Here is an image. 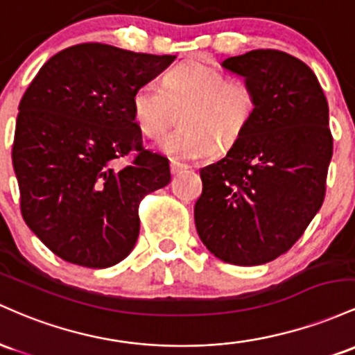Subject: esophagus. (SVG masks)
Instances as JSON below:
<instances>
[{
    "instance_id": "esophagus-1",
    "label": "esophagus",
    "mask_w": 355,
    "mask_h": 355,
    "mask_svg": "<svg viewBox=\"0 0 355 355\" xmlns=\"http://www.w3.org/2000/svg\"><path fill=\"white\" fill-rule=\"evenodd\" d=\"M184 169H188V166L182 164V162H178V161H171V173L173 174L182 173Z\"/></svg>"
}]
</instances>
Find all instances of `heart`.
Here are the masks:
<instances>
[{
    "label": "heart",
    "mask_w": 355,
    "mask_h": 355,
    "mask_svg": "<svg viewBox=\"0 0 355 355\" xmlns=\"http://www.w3.org/2000/svg\"><path fill=\"white\" fill-rule=\"evenodd\" d=\"M181 111L182 127L156 141L174 159L196 161L236 144L257 112V95L248 82L228 78L202 62L174 67L162 78L147 80L132 94L134 121L150 137L162 134Z\"/></svg>",
    "instance_id": "b5f03b06"
}]
</instances>
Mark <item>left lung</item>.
I'll list each match as a JSON object with an SVG mask.
<instances>
[{
	"instance_id": "left-lung-1",
	"label": "left lung",
	"mask_w": 355,
	"mask_h": 355,
	"mask_svg": "<svg viewBox=\"0 0 355 355\" xmlns=\"http://www.w3.org/2000/svg\"><path fill=\"white\" fill-rule=\"evenodd\" d=\"M257 95V112L220 161L199 169L201 241L221 261L263 265L288 252L320 209L332 159L329 103L315 73L278 50L221 62Z\"/></svg>"
}]
</instances>
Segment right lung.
Masks as SVG:
<instances>
[{"instance_id": "add662e5", "label": "right lung", "mask_w": 355, "mask_h": 355, "mask_svg": "<svg viewBox=\"0 0 355 355\" xmlns=\"http://www.w3.org/2000/svg\"><path fill=\"white\" fill-rule=\"evenodd\" d=\"M174 58L82 43L53 55L26 89L11 154L21 214L62 260L107 268L134 250L139 202L169 184L171 171L142 150L132 94ZM130 150L133 164L115 170Z\"/></svg>"}]
</instances>
